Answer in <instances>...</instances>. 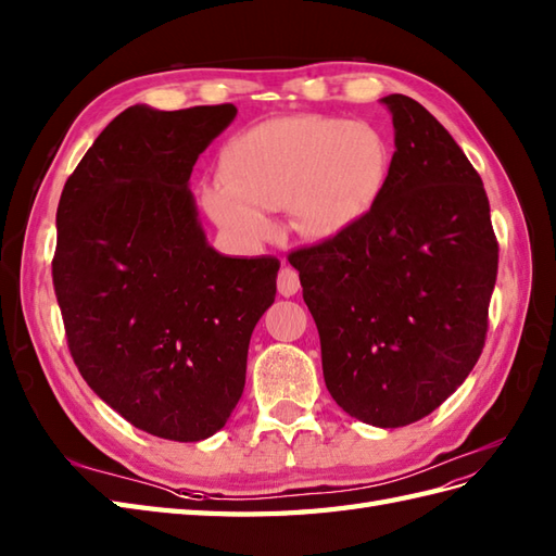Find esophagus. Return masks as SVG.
<instances>
[{
    "mask_svg": "<svg viewBox=\"0 0 556 556\" xmlns=\"http://www.w3.org/2000/svg\"><path fill=\"white\" fill-rule=\"evenodd\" d=\"M278 292L282 296H292L300 292V274H296L294 268L290 266H282L280 274H278Z\"/></svg>",
    "mask_w": 556,
    "mask_h": 556,
    "instance_id": "1",
    "label": "esophagus"
}]
</instances>
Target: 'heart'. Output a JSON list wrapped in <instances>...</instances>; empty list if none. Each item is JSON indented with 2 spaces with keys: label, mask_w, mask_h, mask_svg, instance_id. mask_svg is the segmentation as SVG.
Listing matches in <instances>:
<instances>
[{
  "label": "heart",
  "mask_w": 556,
  "mask_h": 556,
  "mask_svg": "<svg viewBox=\"0 0 556 556\" xmlns=\"http://www.w3.org/2000/svg\"><path fill=\"white\" fill-rule=\"evenodd\" d=\"M224 167L202 181V205L228 236L254 248L276 233L268 212L278 210H288L302 238L349 233L380 202L394 151L370 119L306 113L238 134Z\"/></svg>",
  "instance_id": "obj_1"
}]
</instances>
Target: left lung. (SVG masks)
<instances>
[{
	"label": "left lung",
	"instance_id": "8db88e82",
	"mask_svg": "<svg viewBox=\"0 0 556 556\" xmlns=\"http://www.w3.org/2000/svg\"><path fill=\"white\" fill-rule=\"evenodd\" d=\"M382 103L396 151L380 202L290 264L330 396L365 425L396 429L437 410L477 365L497 240L481 176L441 122L403 93Z\"/></svg>",
	"mask_w": 556,
	"mask_h": 556
}]
</instances>
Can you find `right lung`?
I'll return each mask as SVG.
<instances>
[{
  "label": "right lung",
  "mask_w": 556,
  "mask_h": 556,
  "mask_svg": "<svg viewBox=\"0 0 556 556\" xmlns=\"http://www.w3.org/2000/svg\"><path fill=\"white\" fill-rule=\"evenodd\" d=\"M238 108L131 105L65 181L51 274L67 346L93 394L148 434H216L245 389L276 256L216 252L188 179Z\"/></svg>",
  "instance_id": "right-lung-1"
}]
</instances>
